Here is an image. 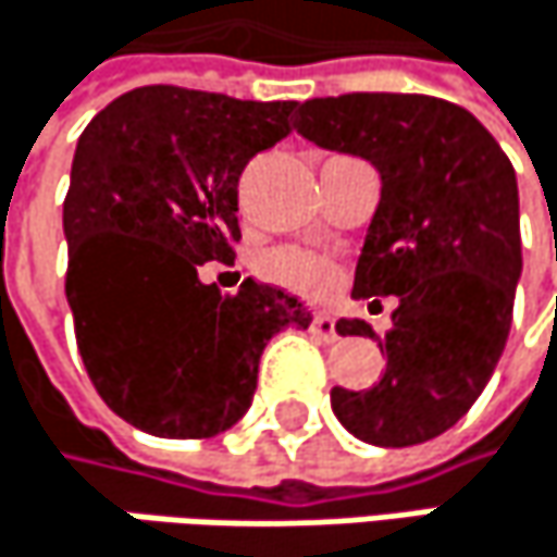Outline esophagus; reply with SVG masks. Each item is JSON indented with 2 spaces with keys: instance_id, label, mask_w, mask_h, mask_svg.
<instances>
[{
  "instance_id": "1",
  "label": "esophagus",
  "mask_w": 557,
  "mask_h": 557,
  "mask_svg": "<svg viewBox=\"0 0 557 557\" xmlns=\"http://www.w3.org/2000/svg\"><path fill=\"white\" fill-rule=\"evenodd\" d=\"M311 333L317 339H323V343H333V339L339 336V333H336V320H333L330 313H313Z\"/></svg>"
}]
</instances>
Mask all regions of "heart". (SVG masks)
<instances>
[{
    "label": "heart",
    "mask_w": 557,
    "mask_h": 557,
    "mask_svg": "<svg viewBox=\"0 0 557 557\" xmlns=\"http://www.w3.org/2000/svg\"><path fill=\"white\" fill-rule=\"evenodd\" d=\"M265 275L301 295H323L333 285V265L305 249H278L265 259Z\"/></svg>",
    "instance_id": "heart-1"
}]
</instances>
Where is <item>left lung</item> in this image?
Here are the masks:
<instances>
[{
  "label": "left lung",
  "instance_id": "1",
  "mask_svg": "<svg viewBox=\"0 0 557 557\" xmlns=\"http://www.w3.org/2000/svg\"><path fill=\"white\" fill-rule=\"evenodd\" d=\"M298 134L379 170L352 298L397 295L384 336L366 320L336 323L339 336L379 339L384 375L369 391L333 387V413L384 449L436 440L471 410L510 336L522 272L513 163L471 111L433 96L311 99Z\"/></svg>",
  "mask_w": 557,
  "mask_h": 557
}]
</instances>
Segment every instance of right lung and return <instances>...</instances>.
Here are the masks:
<instances>
[{
  "mask_svg": "<svg viewBox=\"0 0 557 557\" xmlns=\"http://www.w3.org/2000/svg\"><path fill=\"white\" fill-rule=\"evenodd\" d=\"M298 102L144 86L83 131L63 201L66 301L83 366L131 426L208 440L252 404L259 356L311 311L246 278L237 295L198 278L234 262L246 163L292 134Z\"/></svg>",
  "mask_w": 557,
  "mask_h": 557,
  "instance_id": "1",
  "label": "right lung"
}]
</instances>
